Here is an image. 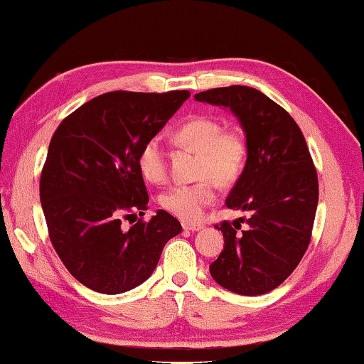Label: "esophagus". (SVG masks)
Wrapping results in <instances>:
<instances>
[{
  "label": "esophagus",
  "mask_w": 364,
  "mask_h": 364,
  "mask_svg": "<svg viewBox=\"0 0 364 364\" xmlns=\"http://www.w3.org/2000/svg\"><path fill=\"white\" fill-rule=\"evenodd\" d=\"M183 229L184 230H193V232H196V230H200L203 229L202 224H189V223H183Z\"/></svg>",
  "instance_id": "34e87169"
}]
</instances>
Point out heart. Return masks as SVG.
Returning a JSON list of instances; mask_svg holds the SVG:
<instances>
[{
  "label": "heart",
  "mask_w": 364,
  "mask_h": 364,
  "mask_svg": "<svg viewBox=\"0 0 364 364\" xmlns=\"http://www.w3.org/2000/svg\"><path fill=\"white\" fill-rule=\"evenodd\" d=\"M175 140L199 151V181L178 184L161 197L162 207L186 223L200 221L205 208L216 200V183L229 186L240 176L247 161V141L239 132L223 130L210 116H196L176 129ZM141 175L151 183L167 178V151L159 135L148 138L136 157Z\"/></svg>",
  "instance_id": "heart-1"
}]
</instances>
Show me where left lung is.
I'll return each mask as SVG.
<instances>
[{
  "mask_svg": "<svg viewBox=\"0 0 364 364\" xmlns=\"http://www.w3.org/2000/svg\"><path fill=\"white\" fill-rule=\"evenodd\" d=\"M197 102L229 108L247 138V164L230 191L228 208L245 211L223 221L224 248L210 264L213 280L229 291L257 296L282 285L312 237L318 178L299 125L280 105L247 85L210 89Z\"/></svg>",
  "mask_w": 364,
  "mask_h": 364,
  "instance_id": "1",
  "label": "left lung"
}]
</instances>
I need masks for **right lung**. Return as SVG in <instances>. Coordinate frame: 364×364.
<instances>
[{
  "label": "right lung",
  "instance_id": "add662e5",
  "mask_svg": "<svg viewBox=\"0 0 364 364\" xmlns=\"http://www.w3.org/2000/svg\"><path fill=\"white\" fill-rule=\"evenodd\" d=\"M189 95L108 92L73 111L52 135L39 197L52 245L84 287L119 294L141 285L165 243L181 232L165 210L130 229L121 224L148 210L138 151Z\"/></svg>",
  "mask_w": 364,
  "mask_h": 364
}]
</instances>
